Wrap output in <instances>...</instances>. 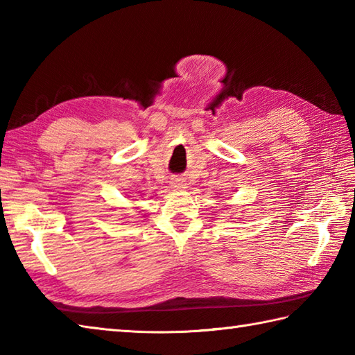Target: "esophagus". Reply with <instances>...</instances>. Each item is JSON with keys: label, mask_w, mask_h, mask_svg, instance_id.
I'll list each match as a JSON object with an SVG mask.
<instances>
[{"label": "esophagus", "mask_w": 355, "mask_h": 355, "mask_svg": "<svg viewBox=\"0 0 355 355\" xmlns=\"http://www.w3.org/2000/svg\"><path fill=\"white\" fill-rule=\"evenodd\" d=\"M171 186L173 187V189H182V187H184V182L182 178H172Z\"/></svg>", "instance_id": "1"}]
</instances>
